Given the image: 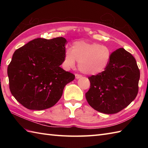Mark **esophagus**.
<instances>
[{"label":"esophagus","instance_id":"obj_1","mask_svg":"<svg viewBox=\"0 0 148 148\" xmlns=\"http://www.w3.org/2000/svg\"><path fill=\"white\" fill-rule=\"evenodd\" d=\"M75 77H76V79H79V78L82 77V76H81V74H75Z\"/></svg>","mask_w":148,"mask_h":148}]
</instances>
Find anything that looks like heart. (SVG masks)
Wrapping results in <instances>:
<instances>
[{
	"mask_svg": "<svg viewBox=\"0 0 148 148\" xmlns=\"http://www.w3.org/2000/svg\"><path fill=\"white\" fill-rule=\"evenodd\" d=\"M111 58V51L108 47L81 40L74 42L71 49L66 50L64 64L67 68H72L76 61L83 73L96 75L106 70Z\"/></svg>",
	"mask_w": 148,
	"mask_h": 148,
	"instance_id": "1",
	"label": "heart"
}]
</instances>
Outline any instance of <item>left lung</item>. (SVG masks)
Returning a JSON list of instances; mask_svg holds the SVG:
<instances>
[{
  "mask_svg": "<svg viewBox=\"0 0 148 148\" xmlns=\"http://www.w3.org/2000/svg\"><path fill=\"white\" fill-rule=\"evenodd\" d=\"M140 71L136 59L123 48L111 53L104 71L88 77L85 97L89 105L105 114H115L136 99L139 91Z\"/></svg>",
  "mask_w": 148,
  "mask_h": 148,
  "instance_id": "left-lung-1",
  "label": "left lung"
}]
</instances>
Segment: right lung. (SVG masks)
Masks as SVG:
<instances>
[{"mask_svg": "<svg viewBox=\"0 0 148 148\" xmlns=\"http://www.w3.org/2000/svg\"><path fill=\"white\" fill-rule=\"evenodd\" d=\"M67 40L37 38L14 51L8 67L9 89L18 102L29 109L51 108L61 98L67 83L75 78L60 65Z\"/></svg>", "mask_w": 148, "mask_h": 148, "instance_id": "1", "label": "right lung"}]
</instances>
